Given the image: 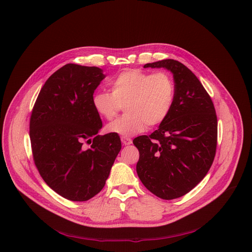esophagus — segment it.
<instances>
[{"label":"esophagus","instance_id":"obj_1","mask_svg":"<svg viewBox=\"0 0 252 252\" xmlns=\"http://www.w3.org/2000/svg\"><path fill=\"white\" fill-rule=\"evenodd\" d=\"M122 142H123L124 145H129V144H132V139L122 137Z\"/></svg>","mask_w":252,"mask_h":252}]
</instances>
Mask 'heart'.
<instances>
[{
	"mask_svg": "<svg viewBox=\"0 0 252 252\" xmlns=\"http://www.w3.org/2000/svg\"><path fill=\"white\" fill-rule=\"evenodd\" d=\"M110 89L111 94L95 93L92 105L100 117L111 120L126 104V114L106 126L108 133L126 138L144 132L147 126L162 123L174 104L175 85L171 76L165 72L124 71L111 82Z\"/></svg>",
	"mask_w": 252,
	"mask_h": 252,
	"instance_id": "heart-1",
	"label": "heart"
}]
</instances>
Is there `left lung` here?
Here are the masks:
<instances>
[{"label":"left lung","instance_id":"left-lung-1","mask_svg":"<svg viewBox=\"0 0 252 252\" xmlns=\"http://www.w3.org/2000/svg\"><path fill=\"white\" fill-rule=\"evenodd\" d=\"M144 68H163L173 74L172 110L149 136L137 137V174L144 187L163 200L190 191L209 171L216 151L217 117L210 95L183 63L162 60Z\"/></svg>","mask_w":252,"mask_h":252}]
</instances>
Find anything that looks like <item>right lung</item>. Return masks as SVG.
<instances>
[{
    "label": "right lung",
    "instance_id": "1",
    "mask_svg": "<svg viewBox=\"0 0 252 252\" xmlns=\"http://www.w3.org/2000/svg\"><path fill=\"white\" fill-rule=\"evenodd\" d=\"M105 77L97 67L64 64L43 85L32 108L30 138L35 165L48 187L70 201H87L99 193L122 149L119 136L96 135L103 125L92 97ZM84 139L93 142L90 149L82 146Z\"/></svg>",
    "mask_w": 252,
    "mask_h": 252
}]
</instances>
